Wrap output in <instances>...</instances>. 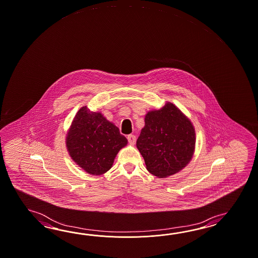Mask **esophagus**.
Wrapping results in <instances>:
<instances>
[{
    "label": "esophagus",
    "instance_id": "1",
    "mask_svg": "<svg viewBox=\"0 0 258 258\" xmlns=\"http://www.w3.org/2000/svg\"><path fill=\"white\" fill-rule=\"evenodd\" d=\"M127 141H128V143L131 145H134L135 142H136V137L134 135H132V134H130V135H127Z\"/></svg>",
    "mask_w": 258,
    "mask_h": 258
}]
</instances>
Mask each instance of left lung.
<instances>
[{
	"label": "left lung",
	"instance_id": "8db88e82",
	"mask_svg": "<svg viewBox=\"0 0 258 258\" xmlns=\"http://www.w3.org/2000/svg\"><path fill=\"white\" fill-rule=\"evenodd\" d=\"M137 148L153 175L166 178L182 170L192 159L196 133L191 121L179 108L167 102L146 113Z\"/></svg>",
	"mask_w": 258,
	"mask_h": 258
}]
</instances>
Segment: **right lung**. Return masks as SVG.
Listing matches in <instances>:
<instances>
[{"label": "right lung", "mask_w": 258, "mask_h": 258, "mask_svg": "<svg viewBox=\"0 0 258 258\" xmlns=\"http://www.w3.org/2000/svg\"><path fill=\"white\" fill-rule=\"evenodd\" d=\"M126 144L127 140L117 126L87 106L77 112L66 137L70 157L92 175H101L110 170L117 153Z\"/></svg>", "instance_id": "right-lung-1"}]
</instances>
